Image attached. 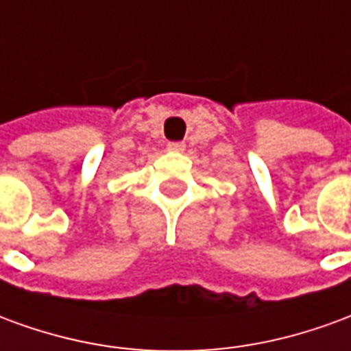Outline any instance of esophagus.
<instances>
[{
  "label": "esophagus",
  "instance_id": "obj_1",
  "mask_svg": "<svg viewBox=\"0 0 351 351\" xmlns=\"http://www.w3.org/2000/svg\"><path fill=\"white\" fill-rule=\"evenodd\" d=\"M186 145L180 143V141H173V143H167V150L169 152H184Z\"/></svg>",
  "mask_w": 351,
  "mask_h": 351
}]
</instances>
